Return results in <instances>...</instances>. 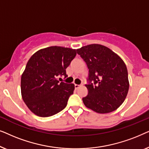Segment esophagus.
<instances>
[{
    "instance_id": "obj_1",
    "label": "esophagus",
    "mask_w": 149,
    "mask_h": 149,
    "mask_svg": "<svg viewBox=\"0 0 149 149\" xmlns=\"http://www.w3.org/2000/svg\"><path fill=\"white\" fill-rule=\"evenodd\" d=\"M81 85H77V84H74V87H75V89H78L79 87H81Z\"/></svg>"
}]
</instances>
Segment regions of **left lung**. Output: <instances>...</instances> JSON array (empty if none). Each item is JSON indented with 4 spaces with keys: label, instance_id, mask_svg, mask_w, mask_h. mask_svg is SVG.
Masks as SVG:
<instances>
[{
    "label": "left lung",
    "instance_id": "8db88e82",
    "mask_svg": "<svg viewBox=\"0 0 149 149\" xmlns=\"http://www.w3.org/2000/svg\"><path fill=\"white\" fill-rule=\"evenodd\" d=\"M89 68L88 95L83 97L85 107L97 113L117 110L125 100L129 90L126 65L107 47L91 44L77 49Z\"/></svg>",
    "mask_w": 149,
    "mask_h": 149
}]
</instances>
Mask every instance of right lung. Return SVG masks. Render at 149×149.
Returning a JSON list of instances; mask_svg holds the SVG:
<instances>
[{"instance_id": "right-lung-1", "label": "right lung", "mask_w": 149, "mask_h": 149, "mask_svg": "<svg viewBox=\"0 0 149 149\" xmlns=\"http://www.w3.org/2000/svg\"><path fill=\"white\" fill-rule=\"evenodd\" d=\"M77 55L76 49L52 46L32 55L21 77L23 100L31 112L41 117L54 115L66 107L74 85L60 82L66 69Z\"/></svg>"}]
</instances>
